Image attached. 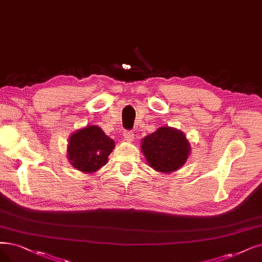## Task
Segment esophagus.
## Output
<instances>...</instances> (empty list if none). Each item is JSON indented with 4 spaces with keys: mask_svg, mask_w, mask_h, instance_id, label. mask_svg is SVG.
I'll return each instance as SVG.
<instances>
[{
    "mask_svg": "<svg viewBox=\"0 0 262 262\" xmlns=\"http://www.w3.org/2000/svg\"><path fill=\"white\" fill-rule=\"evenodd\" d=\"M123 139L127 142H132L134 140V134L130 131H124L123 133Z\"/></svg>",
    "mask_w": 262,
    "mask_h": 262,
    "instance_id": "esophagus-1",
    "label": "esophagus"
}]
</instances>
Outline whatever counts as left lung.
<instances>
[{
  "instance_id": "obj_1",
  "label": "left lung",
  "mask_w": 262,
  "mask_h": 262,
  "mask_svg": "<svg viewBox=\"0 0 262 262\" xmlns=\"http://www.w3.org/2000/svg\"><path fill=\"white\" fill-rule=\"evenodd\" d=\"M141 150L154 170L170 174L186 163L191 146L186 135L172 127H160L142 139Z\"/></svg>"
}]
</instances>
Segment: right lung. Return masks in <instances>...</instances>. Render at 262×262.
Segmentation results:
<instances>
[{"label":"right lung","mask_w":262,"mask_h":262,"mask_svg":"<svg viewBox=\"0 0 262 262\" xmlns=\"http://www.w3.org/2000/svg\"><path fill=\"white\" fill-rule=\"evenodd\" d=\"M114 148V140L97 124H89L70 135L67 157L74 169L92 174L107 163Z\"/></svg>","instance_id":"right-lung-1"}]
</instances>
